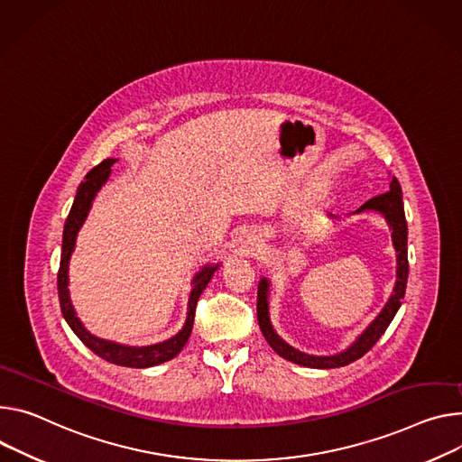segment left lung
Instances as JSON below:
<instances>
[{
    "label": "left lung",
    "mask_w": 462,
    "mask_h": 462,
    "mask_svg": "<svg viewBox=\"0 0 462 462\" xmlns=\"http://www.w3.org/2000/svg\"><path fill=\"white\" fill-rule=\"evenodd\" d=\"M389 191L383 195H377L370 200H366L361 208H357L354 214H365L374 212L380 214L385 223L389 225V230L393 232V246L396 250V283L391 292L389 300L385 302L383 310L375 315V319L357 335L356 341L346 346L345 350L329 356H313L306 354L295 346H291L287 341H283L278 331L274 329L269 315V292H271V282L269 278H260L258 283V322L260 329L263 333L265 341L269 346L283 359L297 363L308 368H339L345 365L354 363L356 359L363 357L377 341H380L389 324L393 322L394 315L398 313L402 306V299L405 297V287H407V276H409V262H407V221L403 212V200H402V188L400 182L394 177H389ZM329 217H337L329 214Z\"/></svg>",
    "instance_id": "left-lung-1"
}]
</instances>
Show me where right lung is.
<instances>
[{
    "mask_svg": "<svg viewBox=\"0 0 462 462\" xmlns=\"http://www.w3.org/2000/svg\"><path fill=\"white\" fill-rule=\"evenodd\" d=\"M117 162V158H106L103 160L99 165H96L94 170L85 177V182H80L77 188V195L73 200V206L69 209V216L66 219L64 225V234H62V253H60V267H59V276H57V283H59V300H60V311L62 317L66 319L68 326L73 329V333L77 337L85 343L96 356H99L101 359L119 365V366H129V368H149V366H156L160 363H165L173 359L175 356L180 354V350L184 348V345L188 343L191 329H193V319H195V306L199 297L202 295V291L206 289L208 282L212 280L214 273L221 267V263H206L191 280V291H189V299H188V313H186V320L184 326L173 335V337L165 339L162 343H154V345H145V346H129V345H121L116 341H108V339H101L97 335L90 333L87 329V326L82 324V320L79 319L71 299H69V260L75 250V243H77V236L79 230L85 225L92 204L96 200V195L99 193V189L106 184V180L110 179L112 170L110 167Z\"/></svg>",
    "mask_w": 462,
    "mask_h": 462,
    "instance_id": "right-lung-1",
    "label": "right lung"
}]
</instances>
